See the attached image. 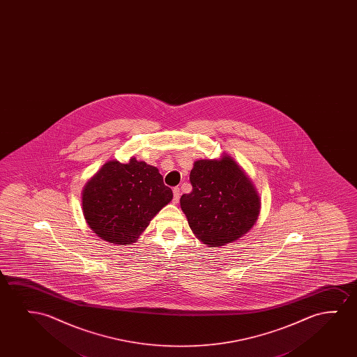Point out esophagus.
<instances>
[{
	"mask_svg": "<svg viewBox=\"0 0 357 357\" xmlns=\"http://www.w3.org/2000/svg\"><path fill=\"white\" fill-rule=\"evenodd\" d=\"M173 196H174V202H178L179 201V197H181V189L176 186L173 189Z\"/></svg>",
	"mask_w": 357,
	"mask_h": 357,
	"instance_id": "1",
	"label": "esophagus"
}]
</instances>
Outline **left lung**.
Masks as SVG:
<instances>
[{"label": "left lung", "mask_w": 357, "mask_h": 357, "mask_svg": "<svg viewBox=\"0 0 357 357\" xmlns=\"http://www.w3.org/2000/svg\"><path fill=\"white\" fill-rule=\"evenodd\" d=\"M190 183L192 191L181 197V211L196 238L207 246L236 241L259 220V192L228 153L194 162Z\"/></svg>", "instance_id": "left-lung-1"}]
</instances>
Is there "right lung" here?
I'll use <instances>...</instances> for the list:
<instances>
[{"instance_id": "1", "label": "right lung", "mask_w": 357, "mask_h": 357, "mask_svg": "<svg viewBox=\"0 0 357 357\" xmlns=\"http://www.w3.org/2000/svg\"><path fill=\"white\" fill-rule=\"evenodd\" d=\"M172 199V189L156 167L132 157L128 163L106 162L84 186L82 207L98 238L132 245Z\"/></svg>"}]
</instances>
